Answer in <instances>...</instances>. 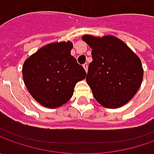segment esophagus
Masks as SVG:
<instances>
[{
    "instance_id": "34e87169",
    "label": "esophagus",
    "mask_w": 154,
    "mask_h": 154,
    "mask_svg": "<svg viewBox=\"0 0 154 154\" xmlns=\"http://www.w3.org/2000/svg\"><path fill=\"white\" fill-rule=\"evenodd\" d=\"M83 67H84V68H85V70L87 71V68H88V63H87V62L84 63V64H83Z\"/></svg>"
}]
</instances>
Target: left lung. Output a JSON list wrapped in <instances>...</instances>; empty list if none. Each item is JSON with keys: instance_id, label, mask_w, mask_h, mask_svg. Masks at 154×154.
<instances>
[{"instance_id": "left-lung-1", "label": "left lung", "mask_w": 154, "mask_h": 154, "mask_svg": "<svg viewBox=\"0 0 154 154\" xmlns=\"http://www.w3.org/2000/svg\"><path fill=\"white\" fill-rule=\"evenodd\" d=\"M82 39L92 49V62L86 80L95 99L106 108H118L128 103L143 78L139 57L113 36L85 35Z\"/></svg>"}]
</instances>
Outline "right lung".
Returning <instances> with one entry per match:
<instances>
[{
  "mask_svg": "<svg viewBox=\"0 0 154 154\" xmlns=\"http://www.w3.org/2000/svg\"><path fill=\"white\" fill-rule=\"evenodd\" d=\"M71 42L45 45L25 62L23 79L35 100L48 108L67 103L74 93L76 83L86 73L70 51Z\"/></svg>",
  "mask_w": 154,
  "mask_h": 154,
  "instance_id": "right-lung-1",
  "label": "right lung"
}]
</instances>
